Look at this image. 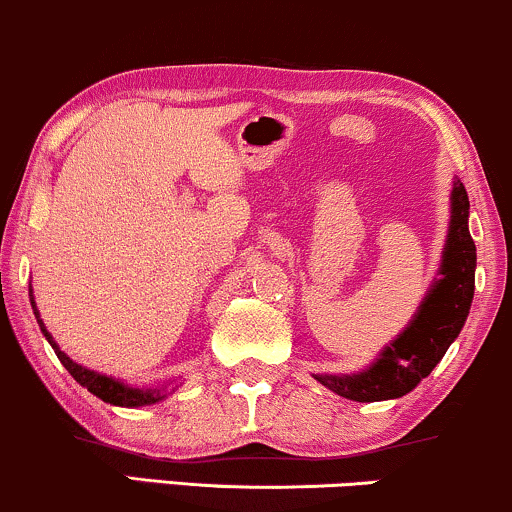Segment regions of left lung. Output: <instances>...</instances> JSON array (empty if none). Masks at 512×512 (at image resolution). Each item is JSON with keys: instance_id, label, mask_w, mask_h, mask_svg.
<instances>
[{"instance_id": "obj_1", "label": "left lung", "mask_w": 512, "mask_h": 512, "mask_svg": "<svg viewBox=\"0 0 512 512\" xmlns=\"http://www.w3.org/2000/svg\"><path fill=\"white\" fill-rule=\"evenodd\" d=\"M451 229L443 250L441 279L434 283L415 319L367 372L355 377H317L338 396L374 403L410 393L424 377L432 374L446 350L463 329L474 295L477 250L467 229L470 200L460 181L453 183Z\"/></svg>"}]
</instances>
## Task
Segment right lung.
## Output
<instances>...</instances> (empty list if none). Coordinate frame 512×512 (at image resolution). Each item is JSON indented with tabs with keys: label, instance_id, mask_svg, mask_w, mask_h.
Masks as SVG:
<instances>
[{
	"label": "right lung",
	"instance_id": "add662e5",
	"mask_svg": "<svg viewBox=\"0 0 512 512\" xmlns=\"http://www.w3.org/2000/svg\"><path fill=\"white\" fill-rule=\"evenodd\" d=\"M30 303H33V300H30ZM33 312H35V317H38V324H40L42 334H45V338L49 341V346L54 348V353H57V357L61 360V365L69 369L71 377L76 379L80 386H85V389H88V391L92 393V396L102 398L104 403L121 405V408H140V405L157 403V400L164 398L162 393H159L157 389H155V391L128 389V386H123L121 381H114V379H109V377H102V374L90 372V369L76 365V362H73L71 357H66V353H61L57 343H54V338L49 336V331L45 329V324H42V319H40V315H38V307H35V303H33Z\"/></svg>",
	"mask_w": 512,
	"mask_h": 512
}]
</instances>
